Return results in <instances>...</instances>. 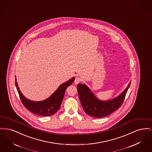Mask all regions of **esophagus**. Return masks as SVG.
<instances>
[{
  "mask_svg": "<svg viewBox=\"0 0 152 152\" xmlns=\"http://www.w3.org/2000/svg\"><path fill=\"white\" fill-rule=\"evenodd\" d=\"M81 81V79L80 77H76L75 78V79L74 83H75V84H78Z\"/></svg>",
  "mask_w": 152,
  "mask_h": 152,
  "instance_id": "34e87169",
  "label": "esophagus"
}]
</instances>
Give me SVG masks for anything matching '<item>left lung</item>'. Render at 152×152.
Returning a JSON list of instances; mask_svg holds the SVG:
<instances>
[{
    "instance_id": "obj_1",
    "label": "left lung",
    "mask_w": 152,
    "mask_h": 152,
    "mask_svg": "<svg viewBox=\"0 0 152 152\" xmlns=\"http://www.w3.org/2000/svg\"><path fill=\"white\" fill-rule=\"evenodd\" d=\"M130 83L131 81L126 88L117 97L107 101L99 100L86 84L79 83L77 86V91L80 101L84 110L87 115L95 118H101L108 116L122 105L130 87Z\"/></svg>"
}]
</instances>
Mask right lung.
<instances>
[{"mask_svg":"<svg viewBox=\"0 0 152 152\" xmlns=\"http://www.w3.org/2000/svg\"><path fill=\"white\" fill-rule=\"evenodd\" d=\"M75 77L61 84L55 92L48 99L40 101H34L26 99L22 94L15 79V86L23 105L32 113L39 116H50L56 113L60 108L63 100L65 90L71 86Z\"/></svg>","mask_w":152,"mask_h":152,"instance_id":"right-lung-1","label":"right lung"}]
</instances>
